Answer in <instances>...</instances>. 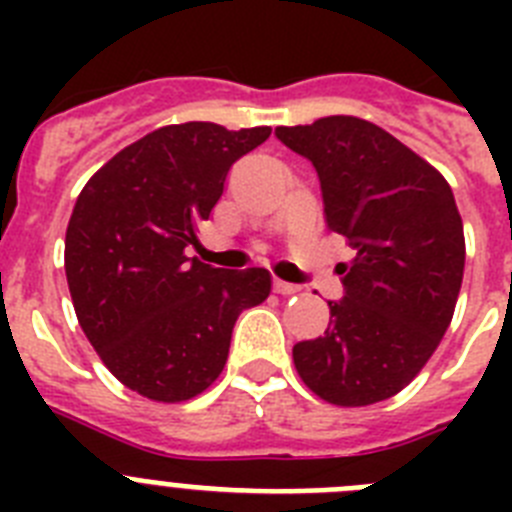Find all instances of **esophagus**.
<instances>
[{"instance_id": "obj_1", "label": "esophagus", "mask_w": 512, "mask_h": 512, "mask_svg": "<svg viewBox=\"0 0 512 512\" xmlns=\"http://www.w3.org/2000/svg\"><path fill=\"white\" fill-rule=\"evenodd\" d=\"M274 292L277 295H295V292H300V287L292 282H282V279H274Z\"/></svg>"}]
</instances>
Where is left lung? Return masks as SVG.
I'll use <instances>...</instances> for the list:
<instances>
[{
  "instance_id": "left-lung-1",
  "label": "left lung",
  "mask_w": 512,
  "mask_h": 512,
  "mask_svg": "<svg viewBox=\"0 0 512 512\" xmlns=\"http://www.w3.org/2000/svg\"><path fill=\"white\" fill-rule=\"evenodd\" d=\"M318 171L325 223L356 256L338 264L343 300L330 323L292 348L297 374L325 402L364 408L408 387L454 318L464 225L449 182L369 120L320 117L277 128Z\"/></svg>"
}]
</instances>
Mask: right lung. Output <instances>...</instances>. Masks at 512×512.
Segmentation results:
<instances>
[{"label":"right lung","mask_w":512,"mask_h":512,"mask_svg":"<svg viewBox=\"0 0 512 512\" xmlns=\"http://www.w3.org/2000/svg\"><path fill=\"white\" fill-rule=\"evenodd\" d=\"M271 128L166 125L112 156L81 189L66 228L76 318L104 366L138 395L184 402L228 361L233 325L271 292L266 269L189 259L230 166Z\"/></svg>","instance_id":"add662e5"}]
</instances>
